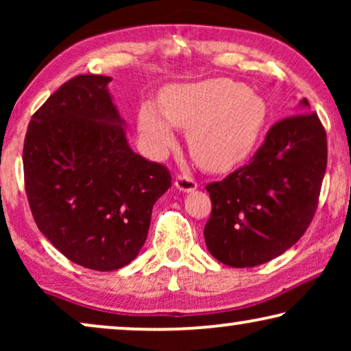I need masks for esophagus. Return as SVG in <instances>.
<instances>
[{"label":"esophagus","instance_id":"34e87169","mask_svg":"<svg viewBox=\"0 0 351 351\" xmlns=\"http://www.w3.org/2000/svg\"><path fill=\"white\" fill-rule=\"evenodd\" d=\"M174 184H176V189L180 191H193L196 186H198V184H196V180L193 179V177L185 176V174L177 176Z\"/></svg>","mask_w":351,"mask_h":351}]
</instances>
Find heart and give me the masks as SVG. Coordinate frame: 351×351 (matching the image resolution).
<instances>
[{"mask_svg": "<svg viewBox=\"0 0 351 351\" xmlns=\"http://www.w3.org/2000/svg\"><path fill=\"white\" fill-rule=\"evenodd\" d=\"M268 118L265 99L228 78L176 84L161 94V107L145 102L138 110V131L153 155L174 145V126L189 129L191 155L203 167L223 171L254 150Z\"/></svg>", "mask_w": 351, "mask_h": 351, "instance_id": "heart-1", "label": "heart"}]
</instances>
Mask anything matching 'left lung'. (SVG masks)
I'll list each match as a JSON object with an SVG mask.
<instances>
[{
  "instance_id": "left-lung-1",
  "label": "left lung",
  "mask_w": 351,
  "mask_h": 351,
  "mask_svg": "<svg viewBox=\"0 0 351 351\" xmlns=\"http://www.w3.org/2000/svg\"><path fill=\"white\" fill-rule=\"evenodd\" d=\"M300 105L310 107L306 99ZM326 165L328 141L315 112L273 124L249 165L206 185L213 203L204 225L209 252L244 268L294 246L318 208Z\"/></svg>"
}]
</instances>
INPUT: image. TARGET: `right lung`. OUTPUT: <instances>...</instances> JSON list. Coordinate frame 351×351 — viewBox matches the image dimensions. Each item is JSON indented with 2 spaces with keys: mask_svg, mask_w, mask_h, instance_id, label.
I'll list each match as a JSON object with an SVG mask.
<instances>
[{
  "mask_svg": "<svg viewBox=\"0 0 351 351\" xmlns=\"http://www.w3.org/2000/svg\"><path fill=\"white\" fill-rule=\"evenodd\" d=\"M78 75L32 117L23 142V177L40 232L69 261L97 271L137 257L153 204L171 172L129 147L107 84Z\"/></svg>",
  "mask_w": 351,
  "mask_h": 351,
  "instance_id": "add662e5",
  "label": "right lung"
}]
</instances>
